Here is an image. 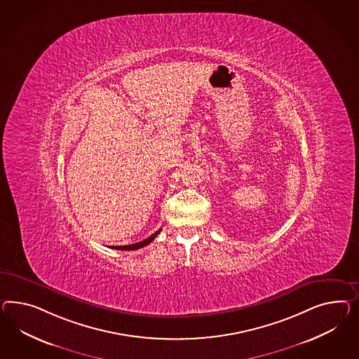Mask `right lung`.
Listing matches in <instances>:
<instances>
[{
	"mask_svg": "<svg viewBox=\"0 0 359 359\" xmlns=\"http://www.w3.org/2000/svg\"><path fill=\"white\" fill-rule=\"evenodd\" d=\"M161 231H162V229H159L156 233L150 235L149 238H146L145 241H141V242L135 243V244H129V245H117V247H112V248H115V250H126V251H135V250L142 248V247H145L147 244L153 242Z\"/></svg>",
	"mask_w": 359,
	"mask_h": 359,
	"instance_id": "obj_1",
	"label": "right lung"
}]
</instances>
